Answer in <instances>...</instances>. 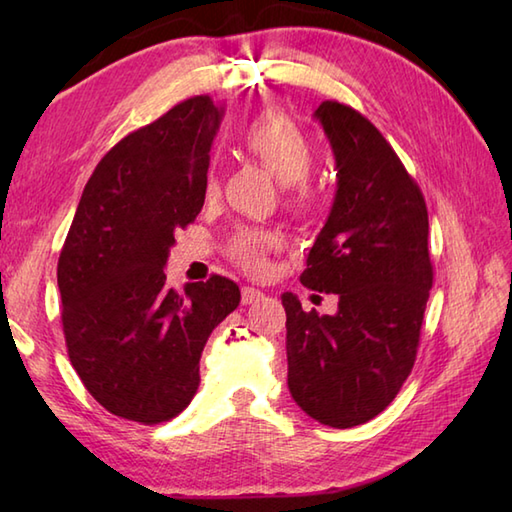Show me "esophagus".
Returning a JSON list of instances; mask_svg holds the SVG:
<instances>
[{"instance_id":"obj_1","label":"esophagus","mask_w":512,"mask_h":512,"mask_svg":"<svg viewBox=\"0 0 512 512\" xmlns=\"http://www.w3.org/2000/svg\"><path fill=\"white\" fill-rule=\"evenodd\" d=\"M264 297H266V295H264L262 290L250 288V286H244V288H242V303H244V306H250V303H259Z\"/></svg>"}]
</instances>
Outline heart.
Listing matches in <instances>:
<instances>
[{
    "instance_id": "obj_1",
    "label": "heart",
    "mask_w": 512,
    "mask_h": 512,
    "mask_svg": "<svg viewBox=\"0 0 512 512\" xmlns=\"http://www.w3.org/2000/svg\"><path fill=\"white\" fill-rule=\"evenodd\" d=\"M242 149L284 184L290 202L303 204L310 198L308 173L314 162V149L306 134L286 116L264 114L255 118L242 136ZM217 193H220V178L215 167H211L204 178V195L215 198ZM279 244L281 239L273 231L242 226L228 239V255L248 273L264 275L268 270V255Z\"/></svg>"
}]
</instances>
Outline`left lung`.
<instances>
[{
    "instance_id": "obj_1",
    "label": "left lung",
    "mask_w": 512,
    "mask_h": 512,
    "mask_svg": "<svg viewBox=\"0 0 512 512\" xmlns=\"http://www.w3.org/2000/svg\"><path fill=\"white\" fill-rule=\"evenodd\" d=\"M336 195L301 284L339 295L336 314L303 312L286 292L288 389L310 418L350 429L396 398L416 361L433 286L422 191L363 114L323 101Z\"/></svg>"
}]
</instances>
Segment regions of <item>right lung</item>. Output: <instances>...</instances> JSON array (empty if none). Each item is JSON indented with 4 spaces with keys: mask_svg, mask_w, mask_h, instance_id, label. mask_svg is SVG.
Masks as SVG:
<instances>
[{
    "mask_svg": "<svg viewBox=\"0 0 512 512\" xmlns=\"http://www.w3.org/2000/svg\"><path fill=\"white\" fill-rule=\"evenodd\" d=\"M222 107L193 96L127 134L96 165L61 248L57 284L70 363L118 418H176L200 385L211 332L239 306L235 281L167 286L173 233L204 204Z\"/></svg>",
    "mask_w": 512,
    "mask_h": 512,
    "instance_id": "right-lung-1",
    "label": "right lung"
}]
</instances>
